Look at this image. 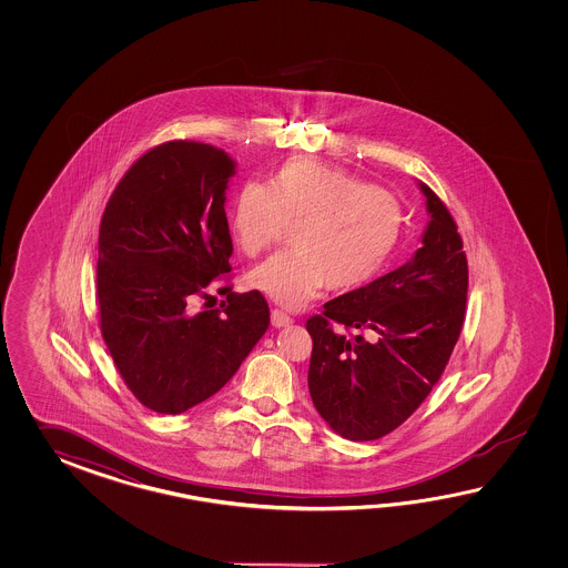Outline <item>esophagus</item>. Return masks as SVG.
Returning <instances> with one entry per match:
<instances>
[{
	"instance_id": "34e87169",
	"label": "esophagus",
	"mask_w": 568,
	"mask_h": 568,
	"mask_svg": "<svg viewBox=\"0 0 568 568\" xmlns=\"http://www.w3.org/2000/svg\"><path fill=\"white\" fill-rule=\"evenodd\" d=\"M272 325L276 326V328L292 325V316H288V314L284 313V311L274 308V311H272Z\"/></svg>"
}]
</instances>
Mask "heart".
Wrapping results in <instances>:
<instances>
[{"mask_svg": "<svg viewBox=\"0 0 568 568\" xmlns=\"http://www.w3.org/2000/svg\"><path fill=\"white\" fill-rule=\"evenodd\" d=\"M294 225V250L247 276L286 308H301L326 286L347 292L379 276L402 242L406 213L394 194L314 160L284 164L270 186L245 182L233 199L231 237L245 255L266 252Z\"/></svg>", "mask_w": 568, "mask_h": 568, "instance_id": "b5f03b06", "label": "heart"}]
</instances>
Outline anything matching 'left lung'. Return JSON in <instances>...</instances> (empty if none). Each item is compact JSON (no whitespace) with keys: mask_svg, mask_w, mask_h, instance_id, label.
Instances as JSON below:
<instances>
[{"mask_svg":"<svg viewBox=\"0 0 568 568\" xmlns=\"http://www.w3.org/2000/svg\"><path fill=\"white\" fill-rule=\"evenodd\" d=\"M418 186L430 215L423 247L306 321L314 408L349 440L382 438L410 418L445 372L465 321L469 270L457 223Z\"/></svg>","mask_w":568,"mask_h":568,"instance_id":"1","label":"left lung"}]
</instances>
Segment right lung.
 Masks as SVG:
<instances>
[{
    "label": "right lung",
    "instance_id": "1",
    "mask_svg": "<svg viewBox=\"0 0 568 568\" xmlns=\"http://www.w3.org/2000/svg\"><path fill=\"white\" fill-rule=\"evenodd\" d=\"M235 160L174 140L145 152L109 199L99 230L101 335L125 386L145 408L181 414L217 394L270 325L257 290L194 311L231 272L225 191Z\"/></svg>",
    "mask_w": 568,
    "mask_h": 568
}]
</instances>
